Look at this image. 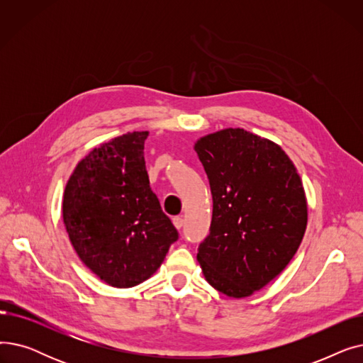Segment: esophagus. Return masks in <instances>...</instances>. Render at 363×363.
I'll list each match as a JSON object with an SVG mask.
<instances>
[{
    "instance_id": "1",
    "label": "esophagus",
    "mask_w": 363,
    "mask_h": 363,
    "mask_svg": "<svg viewBox=\"0 0 363 363\" xmlns=\"http://www.w3.org/2000/svg\"><path fill=\"white\" fill-rule=\"evenodd\" d=\"M174 225H175L177 230H181L182 225H184V219H182V216H175V218H174Z\"/></svg>"
}]
</instances>
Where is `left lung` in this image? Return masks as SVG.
Here are the masks:
<instances>
[{"instance_id":"left-lung-1","label":"left lung","mask_w":363,"mask_h":363,"mask_svg":"<svg viewBox=\"0 0 363 363\" xmlns=\"http://www.w3.org/2000/svg\"><path fill=\"white\" fill-rule=\"evenodd\" d=\"M213 199L211 233L197 260L206 281L228 297H249L290 263L308 223L297 170L275 143L240 128L194 145Z\"/></svg>"}]
</instances>
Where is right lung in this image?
I'll use <instances>...</instances> for the list:
<instances>
[{
    "label": "right lung",
    "mask_w": 363,
    "mask_h": 363,
    "mask_svg": "<svg viewBox=\"0 0 363 363\" xmlns=\"http://www.w3.org/2000/svg\"><path fill=\"white\" fill-rule=\"evenodd\" d=\"M148 132H128L94 148L67 181L63 220L73 249L104 282L129 289L155 274L178 231L151 191Z\"/></svg>",
    "instance_id": "add662e5"
}]
</instances>
